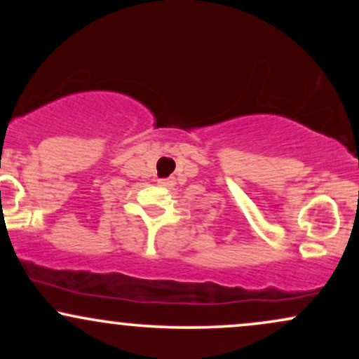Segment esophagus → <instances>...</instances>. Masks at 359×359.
<instances>
[{"label":"esophagus","instance_id":"esophagus-1","mask_svg":"<svg viewBox=\"0 0 359 359\" xmlns=\"http://www.w3.org/2000/svg\"><path fill=\"white\" fill-rule=\"evenodd\" d=\"M160 184L165 185V187H172V185H174V179H163L160 180Z\"/></svg>","mask_w":359,"mask_h":359}]
</instances>
